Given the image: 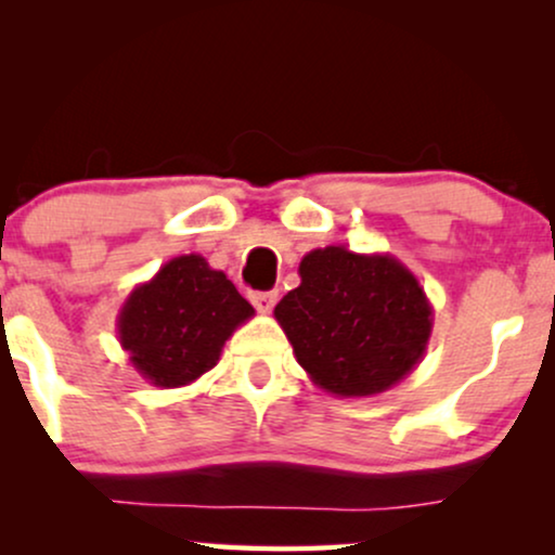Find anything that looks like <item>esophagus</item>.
Segmentation results:
<instances>
[{
    "mask_svg": "<svg viewBox=\"0 0 555 555\" xmlns=\"http://www.w3.org/2000/svg\"><path fill=\"white\" fill-rule=\"evenodd\" d=\"M276 299H279V292H253L250 295V302L256 305L258 313H271Z\"/></svg>",
    "mask_w": 555,
    "mask_h": 555,
    "instance_id": "1",
    "label": "esophagus"
}]
</instances>
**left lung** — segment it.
Here are the masks:
<instances>
[{
  "label": "left lung",
  "mask_w": 555,
  "mask_h": 555,
  "mask_svg": "<svg viewBox=\"0 0 555 555\" xmlns=\"http://www.w3.org/2000/svg\"><path fill=\"white\" fill-rule=\"evenodd\" d=\"M310 380L344 399L384 393L423 360L433 305L417 276L388 253L344 245L299 260V286L273 308Z\"/></svg>",
  "instance_id": "obj_1"
}]
</instances>
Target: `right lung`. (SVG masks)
<instances>
[{"label": "right lung", "mask_w": 555, "mask_h": 555, "mask_svg": "<svg viewBox=\"0 0 555 555\" xmlns=\"http://www.w3.org/2000/svg\"><path fill=\"white\" fill-rule=\"evenodd\" d=\"M253 315V305L227 273L190 253L171 258L127 295L117 336L149 384L180 388L211 371L229 336Z\"/></svg>", "instance_id": "right-lung-1"}]
</instances>
